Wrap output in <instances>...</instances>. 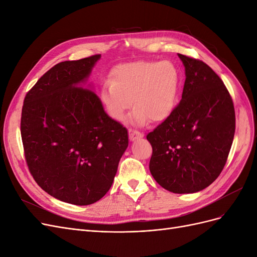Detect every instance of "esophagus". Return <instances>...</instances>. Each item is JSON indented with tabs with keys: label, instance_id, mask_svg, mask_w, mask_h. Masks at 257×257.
Returning <instances> with one entry per match:
<instances>
[{
	"label": "esophagus",
	"instance_id": "esophagus-1",
	"mask_svg": "<svg viewBox=\"0 0 257 257\" xmlns=\"http://www.w3.org/2000/svg\"><path fill=\"white\" fill-rule=\"evenodd\" d=\"M128 136H130V139L131 141H135V139H138L143 137V133H141V132L135 130V128H128Z\"/></svg>",
	"mask_w": 257,
	"mask_h": 257
}]
</instances>
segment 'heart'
<instances>
[{
  "label": "heart",
  "mask_w": 257,
  "mask_h": 257,
  "mask_svg": "<svg viewBox=\"0 0 257 257\" xmlns=\"http://www.w3.org/2000/svg\"><path fill=\"white\" fill-rule=\"evenodd\" d=\"M180 90V75L169 61H137L119 65L106 81L100 97L112 119L122 120L132 106V120L160 123L173 113Z\"/></svg>",
  "instance_id": "obj_1"
}]
</instances>
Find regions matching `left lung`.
Listing matches in <instances>:
<instances>
[{
  "label": "left lung",
  "instance_id": "8db88e82",
  "mask_svg": "<svg viewBox=\"0 0 257 257\" xmlns=\"http://www.w3.org/2000/svg\"><path fill=\"white\" fill-rule=\"evenodd\" d=\"M185 67L182 98L166 120L147 135L152 146L149 168L173 193L204 190L220 176L236 128L232 98L213 69L178 54Z\"/></svg>",
  "mask_w": 257,
  "mask_h": 257
}]
</instances>
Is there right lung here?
Instances as JSON below:
<instances>
[{
	"mask_svg": "<svg viewBox=\"0 0 257 257\" xmlns=\"http://www.w3.org/2000/svg\"><path fill=\"white\" fill-rule=\"evenodd\" d=\"M100 58L60 62L25 97L20 131L28 168L49 195L96 203L110 189L128 146L127 130L104 111L94 92L76 87Z\"/></svg>",
	"mask_w": 257,
	"mask_h": 257,
	"instance_id": "obj_1",
	"label": "right lung"
}]
</instances>
